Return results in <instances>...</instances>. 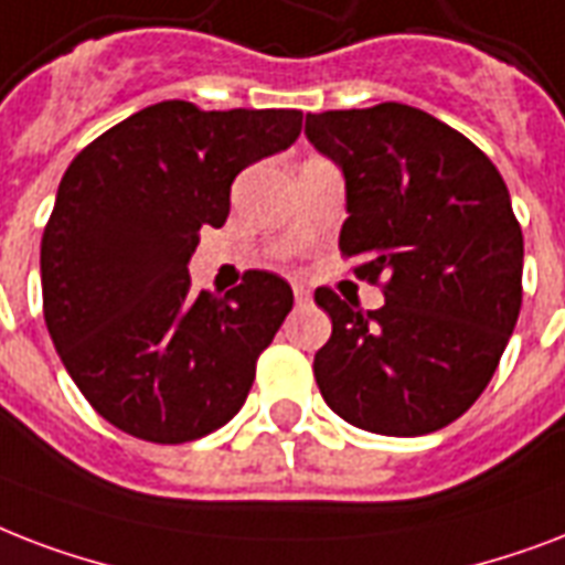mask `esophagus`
I'll return each mask as SVG.
<instances>
[{"label": "esophagus", "instance_id": "obj_1", "mask_svg": "<svg viewBox=\"0 0 565 565\" xmlns=\"http://www.w3.org/2000/svg\"><path fill=\"white\" fill-rule=\"evenodd\" d=\"M295 300L300 306L309 303V300H312V291H309V288H306V286H295Z\"/></svg>", "mask_w": 565, "mask_h": 565}]
</instances>
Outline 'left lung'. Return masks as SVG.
Here are the masks:
<instances>
[{"instance_id":"left-lung-1","label":"left lung","mask_w":565,"mask_h":565,"mask_svg":"<svg viewBox=\"0 0 565 565\" xmlns=\"http://www.w3.org/2000/svg\"><path fill=\"white\" fill-rule=\"evenodd\" d=\"M306 138L344 177L339 250L360 262L356 277L386 282L374 312L315 291L332 321L315 383L360 430H441L487 388L522 309L524 242L504 179L413 105L306 115Z\"/></svg>"}]
</instances>
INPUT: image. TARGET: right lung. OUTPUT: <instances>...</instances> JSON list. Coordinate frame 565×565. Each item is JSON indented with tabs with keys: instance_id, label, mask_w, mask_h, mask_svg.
Returning <instances> with one entry per match:
<instances>
[{
	"instance_id": "obj_1",
	"label": "right lung",
	"mask_w": 565,
	"mask_h": 565,
	"mask_svg": "<svg viewBox=\"0 0 565 565\" xmlns=\"http://www.w3.org/2000/svg\"><path fill=\"white\" fill-rule=\"evenodd\" d=\"M303 111H200L168 99L78 152L43 230V318L87 404L129 436L182 445L247 401L291 312L286 279L247 270L223 297L191 288L203 226H223L244 168L297 141Z\"/></svg>"
}]
</instances>
